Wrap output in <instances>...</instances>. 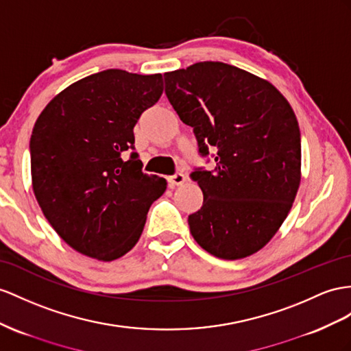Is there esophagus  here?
Masks as SVG:
<instances>
[{"label":"esophagus","mask_w":351,"mask_h":351,"mask_svg":"<svg viewBox=\"0 0 351 351\" xmlns=\"http://www.w3.org/2000/svg\"><path fill=\"white\" fill-rule=\"evenodd\" d=\"M185 175L184 173H176V175H173V176H169L167 178V182H169V185L172 186V188H175V186H179V185H182L184 182H185Z\"/></svg>","instance_id":"34e87169"}]
</instances>
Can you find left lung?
I'll use <instances>...</instances> for the list:
<instances>
[{
	"label": "left lung",
	"instance_id": "left-lung-1",
	"mask_svg": "<svg viewBox=\"0 0 351 351\" xmlns=\"http://www.w3.org/2000/svg\"><path fill=\"white\" fill-rule=\"evenodd\" d=\"M166 96L191 125L213 172L191 178L203 206L188 217L194 240L221 259L261 250L282 227L301 182V133L286 97L267 80L223 62L165 74Z\"/></svg>",
	"mask_w": 351,
	"mask_h": 351
}]
</instances>
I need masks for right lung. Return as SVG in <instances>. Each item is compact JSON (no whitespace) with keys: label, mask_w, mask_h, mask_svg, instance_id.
Listing matches in <instances>:
<instances>
[{"label":"right lung","mask_w":351,"mask_h":351,"mask_svg":"<svg viewBox=\"0 0 351 351\" xmlns=\"http://www.w3.org/2000/svg\"><path fill=\"white\" fill-rule=\"evenodd\" d=\"M163 93L161 74L106 69L62 90L31 134L32 190L77 252L110 263L138 243L166 179L142 172L133 128Z\"/></svg>","instance_id":"1"}]
</instances>
